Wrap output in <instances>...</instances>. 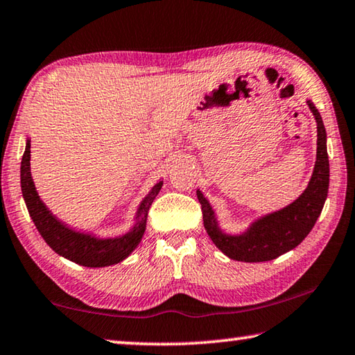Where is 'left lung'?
<instances>
[{
  "instance_id": "8db88e82",
  "label": "left lung",
  "mask_w": 355,
  "mask_h": 355,
  "mask_svg": "<svg viewBox=\"0 0 355 355\" xmlns=\"http://www.w3.org/2000/svg\"><path fill=\"white\" fill-rule=\"evenodd\" d=\"M307 105L313 112L318 128L316 163L309 186L293 203L279 211L258 218L241 235H228L219 227L209 202L197 189V199L202 205L203 225L208 236L216 248L232 260L245 263L274 260L302 243L320 218L329 192L327 135L321 114L310 100H307Z\"/></svg>"
}]
</instances>
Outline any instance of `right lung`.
I'll return each instance as SVG.
<instances>
[{"label": "right lung", "mask_w": 355, "mask_h": 355, "mask_svg": "<svg viewBox=\"0 0 355 355\" xmlns=\"http://www.w3.org/2000/svg\"><path fill=\"white\" fill-rule=\"evenodd\" d=\"M29 161H31V141L26 139V148L20 167L23 199H25L35 228L56 254L81 266L105 268L125 260L137 248L146 232L150 205L158 196L163 182L156 183L146 199L141 202L136 213V224L128 233L116 238H97L91 233L76 232L75 228H70L46 208L35 191Z\"/></svg>", "instance_id": "1"}]
</instances>
